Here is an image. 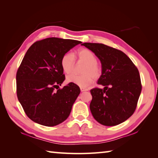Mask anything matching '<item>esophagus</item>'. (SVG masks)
<instances>
[{
	"mask_svg": "<svg viewBox=\"0 0 158 158\" xmlns=\"http://www.w3.org/2000/svg\"><path fill=\"white\" fill-rule=\"evenodd\" d=\"M81 89V92H85V91H88V89H86V88H80Z\"/></svg>",
	"mask_w": 158,
	"mask_h": 158,
	"instance_id": "obj_1",
	"label": "esophagus"
}]
</instances>
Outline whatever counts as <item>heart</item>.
Masks as SVG:
<instances>
[{"mask_svg":"<svg viewBox=\"0 0 158 158\" xmlns=\"http://www.w3.org/2000/svg\"><path fill=\"white\" fill-rule=\"evenodd\" d=\"M76 58L79 61L85 64L83 67L81 75L72 74L67 76L66 81L74 83L81 88H87L92 84L94 79L100 77L102 73L101 67L97 63V58L90 50L82 48L76 52ZM75 64L74 57L70 53H65L61 59V66L63 71L66 74L73 72Z\"/></svg>","mask_w":158,"mask_h":158,"instance_id":"heart-1","label":"heart"}]
</instances>
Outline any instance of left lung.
<instances>
[{"mask_svg":"<svg viewBox=\"0 0 158 158\" xmlns=\"http://www.w3.org/2000/svg\"><path fill=\"white\" fill-rule=\"evenodd\" d=\"M100 59L102 75L98 81L104 89L90 90L89 108L98 123L113 126L125 122L135 113L142 90L138 69L126 54L102 43H84Z\"/></svg>","mask_w":158,"mask_h":158,"instance_id":"obj_1","label":"left lung"}]
</instances>
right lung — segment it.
Segmentation results:
<instances>
[{
    "label": "right lung",
    "instance_id": "1",
    "mask_svg": "<svg viewBox=\"0 0 158 158\" xmlns=\"http://www.w3.org/2000/svg\"><path fill=\"white\" fill-rule=\"evenodd\" d=\"M80 43L50 37L36 41L26 53L16 73V92L25 113L33 122L50 127L68 118L80 88L74 83L59 88L65 79L61 59Z\"/></svg>",
    "mask_w": 158,
    "mask_h": 158
}]
</instances>
